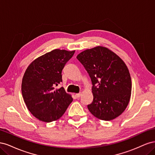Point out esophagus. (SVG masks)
I'll use <instances>...</instances> for the list:
<instances>
[{
  "mask_svg": "<svg viewBox=\"0 0 155 155\" xmlns=\"http://www.w3.org/2000/svg\"><path fill=\"white\" fill-rule=\"evenodd\" d=\"M76 96L77 97H79L81 96V93H78V94H76Z\"/></svg>",
  "mask_w": 155,
  "mask_h": 155,
  "instance_id": "34e87169",
  "label": "esophagus"
}]
</instances>
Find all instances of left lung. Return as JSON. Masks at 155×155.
Segmentation results:
<instances>
[{"mask_svg": "<svg viewBox=\"0 0 155 155\" xmlns=\"http://www.w3.org/2000/svg\"><path fill=\"white\" fill-rule=\"evenodd\" d=\"M91 79L93 101L87 105L92 115L109 121L119 116L127 106L132 83L129 70L118 55L97 46L78 55Z\"/></svg>", "mask_w": 155, "mask_h": 155, "instance_id": "left-lung-1", "label": "left lung"}]
</instances>
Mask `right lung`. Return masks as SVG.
Here are the masks:
<instances>
[{
  "instance_id": "1",
  "label": "right lung",
  "mask_w": 155,
  "mask_h": 155,
  "mask_svg": "<svg viewBox=\"0 0 155 155\" xmlns=\"http://www.w3.org/2000/svg\"><path fill=\"white\" fill-rule=\"evenodd\" d=\"M75 51L55 49L35 59L27 68L22 81L23 99L36 118L51 122L59 119L73 100L63 87L62 70Z\"/></svg>"
}]
</instances>
